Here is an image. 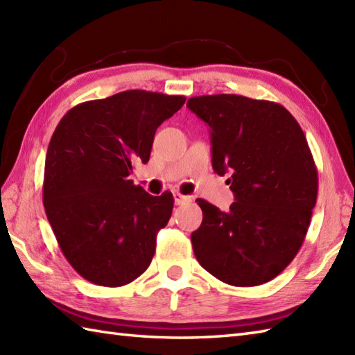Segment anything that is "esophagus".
Here are the masks:
<instances>
[{
	"label": "esophagus",
	"instance_id": "esophagus-1",
	"mask_svg": "<svg viewBox=\"0 0 355 355\" xmlns=\"http://www.w3.org/2000/svg\"><path fill=\"white\" fill-rule=\"evenodd\" d=\"M173 200H175V205H183V202H186V201H189L191 198L189 197H186V195H183V193H180L178 191H175L173 192Z\"/></svg>",
	"mask_w": 355,
	"mask_h": 355
}]
</instances>
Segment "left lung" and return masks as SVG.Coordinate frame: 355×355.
Wrapping results in <instances>:
<instances>
[{
    "instance_id": "obj_1",
    "label": "left lung",
    "mask_w": 355,
    "mask_h": 355,
    "mask_svg": "<svg viewBox=\"0 0 355 355\" xmlns=\"http://www.w3.org/2000/svg\"><path fill=\"white\" fill-rule=\"evenodd\" d=\"M210 126L212 168L230 173L227 212L198 198L202 223L191 239L201 267L233 286L276 277L302 245L318 200V168L302 128L270 101L238 94L187 101Z\"/></svg>"
}]
</instances>
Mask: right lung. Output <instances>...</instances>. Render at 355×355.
Masks as SVG:
<instances>
[{"mask_svg":"<svg viewBox=\"0 0 355 355\" xmlns=\"http://www.w3.org/2000/svg\"><path fill=\"white\" fill-rule=\"evenodd\" d=\"M184 96L130 89L73 107L45 157L42 202L65 259L96 285L122 286L145 273L173 197H153L130 175L148 163L157 128Z\"/></svg>","mask_w":355,"mask_h":355,"instance_id":"add662e5","label":"right lung"}]
</instances>
